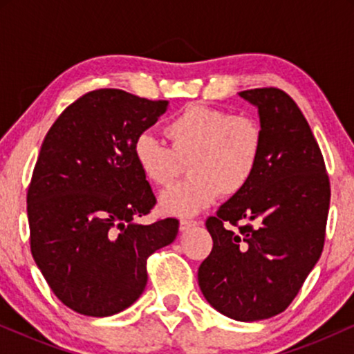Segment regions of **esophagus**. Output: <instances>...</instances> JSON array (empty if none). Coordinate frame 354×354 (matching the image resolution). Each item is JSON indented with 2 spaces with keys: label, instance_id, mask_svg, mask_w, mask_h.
<instances>
[{
  "label": "esophagus",
  "instance_id": "obj_1",
  "mask_svg": "<svg viewBox=\"0 0 354 354\" xmlns=\"http://www.w3.org/2000/svg\"><path fill=\"white\" fill-rule=\"evenodd\" d=\"M198 225H200V223L194 221V219H186V218H183L181 221H180V231H183V233H185V231L194 228V226H198Z\"/></svg>",
  "mask_w": 354,
  "mask_h": 354
}]
</instances>
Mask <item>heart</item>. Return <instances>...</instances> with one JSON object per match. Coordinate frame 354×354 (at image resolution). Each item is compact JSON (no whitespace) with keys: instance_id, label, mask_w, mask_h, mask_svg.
Masks as SVG:
<instances>
[{"instance_id":"b5f03b06","label":"heart","mask_w":354,"mask_h":354,"mask_svg":"<svg viewBox=\"0 0 354 354\" xmlns=\"http://www.w3.org/2000/svg\"><path fill=\"white\" fill-rule=\"evenodd\" d=\"M169 149L148 135L136 138L133 158L143 178L165 188L188 165L189 180L160 196V209L180 218L209 208L219 194H241L261 161L263 128L248 116L225 109L188 104L163 126Z\"/></svg>"}]
</instances>
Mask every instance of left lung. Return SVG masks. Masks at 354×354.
<instances>
[{"mask_svg": "<svg viewBox=\"0 0 354 354\" xmlns=\"http://www.w3.org/2000/svg\"><path fill=\"white\" fill-rule=\"evenodd\" d=\"M238 95L258 109L261 161L250 186L206 219L213 250L198 284L221 315L259 321L286 310L318 263L331 191L323 154L295 101L278 88Z\"/></svg>", "mask_w": 354, "mask_h": 354, "instance_id": "left-lung-1", "label": "left lung"}]
</instances>
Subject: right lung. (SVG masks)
Listing matches in <instances>:
<instances>
[{
  "instance_id": "1",
  "label": "right lung",
  "mask_w": 354,
  "mask_h": 354,
  "mask_svg": "<svg viewBox=\"0 0 354 354\" xmlns=\"http://www.w3.org/2000/svg\"><path fill=\"white\" fill-rule=\"evenodd\" d=\"M169 101L96 89L51 126L28 188L31 253L51 291L84 316L116 315L145 291L146 258L176 239L174 218L141 225L154 205L133 145Z\"/></svg>"
}]
</instances>
